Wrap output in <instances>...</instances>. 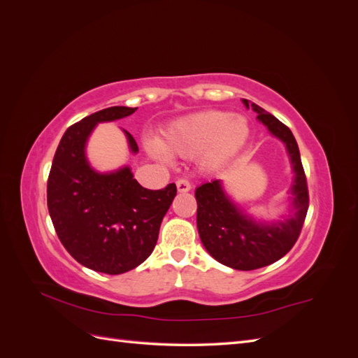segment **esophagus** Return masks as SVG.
I'll list each match as a JSON object with an SVG mask.
<instances>
[{"label":"esophagus","mask_w":358,"mask_h":358,"mask_svg":"<svg viewBox=\"0 0 358 358\" xmlns=\"http://www.w3.org/2000/svg\"><path fill=\"white\" fill-rule=\"evenodd\" d=\"M176 187L179 192H188L191 189V182L187 179H178Z\"/></svg>","instance_id":"34e87169"}]
</instances>
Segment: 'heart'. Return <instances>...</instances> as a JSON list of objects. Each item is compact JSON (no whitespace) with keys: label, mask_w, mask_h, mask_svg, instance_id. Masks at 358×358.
<instances>
[{"label":"heart","mask_w":358,"mask_h":358,"mask_svg":"<svg viewBox=\"0 0 358 358\" xmlns=\"http://www.w3.org/2000/svg\"><path fill=\"white\" fill-rule=\"evenodd\" d=\"M249 124L242 116L222 110H206L183 116L170 124L161 134L152 154L167 161L169 154L194 157L200 154L201 166L215 170L224 166L246 143Z\"/></svg>","instance_id":"obj_1"}]
</instances>
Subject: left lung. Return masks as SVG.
<instances>
[{"label":"left lung","instance_id":"8db88e82","mask_svg":"<svg viewBox=\"0 0 358 358\" xmlns=\"http://www.w3.org/2000/svg\"><path fill=\"white\" fill-rule=\"evenodd\" d=\"M246 109L258 113L257 119L267 127L287 148L294 173L291 185V215L282 221L259 222L243 212L215 179L196 189L197 229L203 246L216 262L236 270H255L282 258L294 246L309 208V194L299 146L291 129L272 113L249 100H242Z\"/></svg>","mask_w":358,"mask_h":358}]
</instances>
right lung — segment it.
<instances>
[{"instance_id":"right-lung-1","label":"right lung","mask_w":358,"mask_h":358,"mask_svg":"<svg viewBox=\"0 0 358 358\" xmlns=\"http://www.w3.org/2000/svg\"><path fill=\"white\" fill-rule=\"evenodd\" d=\"M136 110L107 107L67 128L48 179V209L61 243L76 262L107 275L133 270L152 254L161 221L176 196L175 183L146 189L128 166L100 173L86 158V142L96 124L117 121ZM124 133L129 150L137 154L134 137Z\"/></svg>"}]
</instances>
